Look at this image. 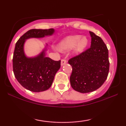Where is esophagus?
Here are the masks:
<instances>
[{"instance_id":"1","label":"esophagus","mask_w":126,"mask_h":126,"mask_svg":"<svg viewBox=\"0 0 126 126\" xmlns=\"http://www.w3.org/2000/svg\"><path fill=\"white\" fill-rule=\"evenodd\" d=\"M66 61L64 59H63L61 60V66H63V65H64L65 64H66Z\"/></svg>"}]
</instances>
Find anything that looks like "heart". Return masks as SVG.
<instances>
[{
    "instance_id": "1",
    "label": "heart",
    "mask_w": 126,
    "mask_h": 126,
    "mask_svg": "<svg viewBox=\"0 0 126 126\" xmlns=\"http://www.w3.org/2000/svg\"><path fill=\"white\" fill-rule=\"evenodd\" d=\"M88 39L87 37L80 35L68 36L60 41L58 44V47L62 51L70 50L75 47V51L76 53L82 52L87 47Z\"/></svg>"
}]
</instances>
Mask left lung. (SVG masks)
I'll return each mask as SVG.
<instances>
[{
    "instance_id": "1",
    "label": "left lung",
    "mask_w": 126,
    "mask_h": 126,
    "mask_svg": "<svg viewBox=\"0 0 126 126\" xmlns=\"http://www.w3.org/2000/svg\"><path fill=\"white\" fill-rule=\"evenodd\" d=\"M89 33L91 47L68 61L72 67L70 85L80 93L91 92L99 88L109 72L107 47L100 37L92 32Z\"/></svg>"
}]
</instances>
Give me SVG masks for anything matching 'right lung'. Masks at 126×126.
Returning a JSON list of instances; mask_svg holds the SVG:
<instances>
[{"instance_id":"add662e5","label":"right lung","mask_w":126,"mask_h":126,"mask_svg":"<svg viewBox=\"0 0 126 126\" xmlns=\"http://www.w3.org/2000/svg\"><path fill=\"white\" fill-rule=\"evenodd\" d=\"M54 32V29H32L24 34L15 44L13 59V72L18 81L27 90L40 92L49 89L61 67V61H56L46 57L47 44L38 55L27 57L24 51L26 41L51 36Z\"/></svg>"}]
</instances>
